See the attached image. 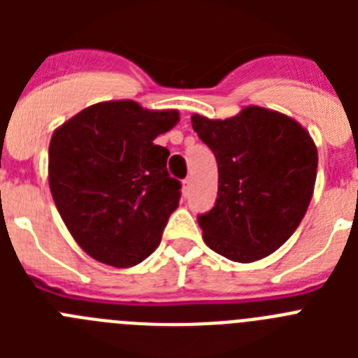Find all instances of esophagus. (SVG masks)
Here are the masks:
<instances>
[{
  "mask_svg": "<svg viewBox=\"0 0 358 358\" xmlns=\"http://www.w3.org/2000/svg\"><path fill=\"white\" fill-rule=\"evenodd\" d=\"M189 186H192V177H186L185 181H182V195H188Z\"/></svg>",
  "mask_w": 358,
  "mask_h": 358,
  "instance_id": "34e87169",
  "label": "esophagus"
}]
</instances>
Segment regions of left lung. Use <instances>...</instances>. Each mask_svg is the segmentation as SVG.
Masks as SVG:
<instances>
[{
  "mask_svg": "<svg viewBox=\"0 0 358 358\" xmlns=\"http://www.w3.org/2000/svg\"><path fill=\"white\" fill-rule=\"evenodd\" d=\"M218 164L215 206L199 217L202 238L227 260L251 264L290 238L314 195L317 147L290 116L260 106L236 116H192Z\"/></svg>",
  "mask_w": 358,
  "mask_h": 358,
  "instance_id": "8db88e82",
  "label": "left lung"
}]
</instances>
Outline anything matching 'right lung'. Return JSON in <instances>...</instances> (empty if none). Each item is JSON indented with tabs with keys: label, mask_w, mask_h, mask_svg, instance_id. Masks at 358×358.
I'll use <instances>...</instances> for the list:
<instances>
[{
	"label": "right lung",
	"mask_w": 358,
	"mask_h": 358,
	"mask_svg": "<svg viewBox=\"0 0 358 358\" xmlns=\"http://www.w3.org/2000/svg\"><path fill=\"white\" fill-rule=\"evenodd\" d=\"M177 122L176 109L110 100L85 107L53 132L50 192L75 242L96 262L134 267L159 245L181 182L166 172L169 148L154 140Z\"/></svg>",
	"instance_id": "right-lung-1"
}]
</instances>
